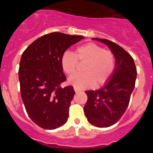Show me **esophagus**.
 I'll return each instance as SVG.
<instances>
[{"mask_svg":"<svg viewBox=\"0 0 153 153\" xmlns=\"http://www.w3.org/2000/svg\"><path fill=\"white\" fill-rule=\"evenodd\" d=\"M74 91L76 92V93H77V92H79V90L78 88H76V87H74Z\"/></svg>","mask_w":153,"mask_h":153,"instance_id":"obj_1","label":"esophagus"}]
</instances>
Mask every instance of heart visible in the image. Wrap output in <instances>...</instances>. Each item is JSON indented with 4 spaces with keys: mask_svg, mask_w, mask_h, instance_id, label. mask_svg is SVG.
I'll return each mask as SVG.
<instances>
[{
    "mask_svg": "<svg viewBox=\"0 0 153 153\" xmlns=\"http://www.w3.org/2000/svg\"><path fill=\"white\" fill-rule=\"evenodd\" d=\"M78 62L86 63L82 74H77L69 79V83L76 88L83 89L95 86H102L111 78L116 68V57L111 51L94 43L79 46L75 54L66 51L60 58L63 72L72 76L76 72Z\"/></svg>",
    "mask_w": 153,
    "mask_h": 153,
    "instance_id": "1",
    "label": "heart"
}]
</instances>
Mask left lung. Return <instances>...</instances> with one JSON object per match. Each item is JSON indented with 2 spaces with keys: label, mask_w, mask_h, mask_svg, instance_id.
Here are the masks:
<instances>
[{
  "label": "left lung",
  "mask_w": 153,
  "mask_h": 153,
  "mask_svg": "<svg viewBox=\"0 0 153 153\" xmlns=\"http://www.w3.org/2000/svg\"><path fill=\"white\" fill-rule=\"evenodd\" d=\"M93 39L106 44L116 57L111 79L100 90L85 92L87 102L83 110L87 120L92 125L103 128L118 122L126 110L137 72L133 58L123 47L106 39Z\"/></svg>",
  "instance_id": "1"
}]
</instances>
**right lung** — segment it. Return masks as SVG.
<instances>
[{
	"label": "right lung",
	"mask_w": 153,
	"mask_h": 153,
	"mask_svg": "<svg viewBox=\"0 0 153 153\" xmlns=\"http://www.w3.org/2000/svg\"><path fill=\"white\" fill-rule=\"evenodd\" d=\"M83 38L60 32L47 33L23 53L18 71L21 98L30 118L43 129H56L67 121L75 92L72 86H60L67 79L60 58Z\"/></svg>",
	"instance_id": "obj_1"
}]
</instances>
